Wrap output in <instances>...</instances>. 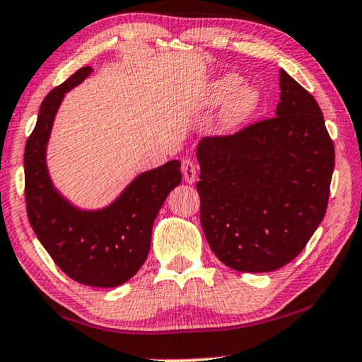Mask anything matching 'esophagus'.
<instances>
[{
	"label": "esophagus",
	"mask_w": 362,
	"mask_h": 362,
	"mask_svg": "<svg viewBox=\"0 0 362 362\" xmlns=\"http://www.w3.org/2000/svg\"><path fill=\"white\" fill-rule=\"evenodd\" d=\"M182 174L187 183H193L197 180V164L192 159L182 160Z\"/></svg>",
	"instance_id": "obj_1"
}]
</instances>
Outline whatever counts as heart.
<instances>
[{
  "label": "heart",
  "instance_id": "b5f03b06",
  "mask_svg": "<svg viewBox=\"0 0 362 362\" xmlns=\"http://www.w3.org/2000/svg\"><path fill=\"white\" fill-rule=\"evenodd\" d=\"M242 85V77L227 74V76L214 80L203 96V105L208 107L219 106L223 101L232 98L222 114V125L227 130H232L245 122L256 111L261 101V96L255 88L246 87L240 90Z\"/></svg>",
  "mask_w": 362,
  "mask_h": 362
}]
</instances>
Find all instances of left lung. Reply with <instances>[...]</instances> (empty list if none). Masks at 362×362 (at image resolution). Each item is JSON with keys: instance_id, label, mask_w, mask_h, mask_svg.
Instances as JSON below:
<instances>
[{"instance_id": "1", "label": "left lung", "mask_w": 362, "mask_h": 362, "mask_svg": "<svg viewBox=\"0 0 362 362\" xmlns=\"http://www.w3.org/2000/svg\"><path fill=\"white\" fill-rule=\"evenodd\" d=\"M199 221L214 255L238 272H271L305 250L329 203L335 148L308 90L280 71L275 117L197 150Z\"/></svg>"}]
</instances>
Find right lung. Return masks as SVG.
Masks as SVG:
<instances>
[{
    "label": "right lung",
    "mask_w": 362,
    "mask_h": 362,
    "mask_svg": "<svg viewBox=\"0 0 362 362\" xmlns=\"http://www.w3.org/2000/svg\"><path fill=\"white\" fill-rule=\"evenodd\" d=\"M91 72L82 67L49 91L24 154L28 222L57 267L78 284L111 288L127 282L146 261L160 206L182 180L180 163L143 172L101 211H80L54 190L47 169V143L64 93Z\"/></svg>",
    "instance_id": "add662e5"
}]
</instances>
